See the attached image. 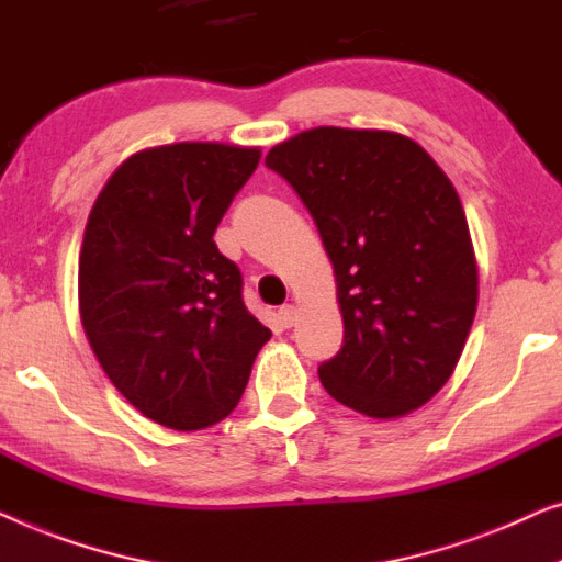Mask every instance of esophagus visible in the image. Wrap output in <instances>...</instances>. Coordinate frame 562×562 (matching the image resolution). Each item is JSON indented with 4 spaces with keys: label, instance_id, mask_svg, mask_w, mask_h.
Listing matches in <instances>:
<instances>
[{
    "label": "esophagus",
    "instance_id": "esophagus-1",
    "mask_svg": "<svg viewBox=\"0 0 562 562\" xmlns=\"http://www.w3.org/2000/svg\"><path fill=\"white\" fill-rule=\"evenodd\" d=\"M278 318H280V326L290 328L292 323L297 321V307L295 305H282L280 313H278Z\"/></svg>",
    "mask_w": 562,
    "mask_h": 562
}]
</instances>
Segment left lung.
I'll list each match as a JSON object with an SVG mask.
<instances>
[{
	"mask_svg": "<svg viewBox=\"0 0 562 562\" xmlns=\"http://www.w3.org/2000/svg\"><path fill=\"white\" fill-rule=\"evenodd\" d=\"M295 188L334 265L344 346L330 397L376 420L413 413L453 374L479 303L461 199L400 132L315 126L265 157Z\"/></svg>",
	"mask_w": 562,
	"mask_h": 562,
	"instance_id": "1",
	"label": "left lung"
}]
</instances>
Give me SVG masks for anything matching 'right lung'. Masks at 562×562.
<instances>
[{
    "mask_svg": "<svg viewBox=\"0 0 562 562\" xmlns=\"http://www.w3.org/2000/svg\"><path fill=\"white\" fill-rule=\"evenodd\" d=\"M262 149L176 142L112 172L78 257V311L106 376L142 415L203 430L241 400L270 328L247 311L241 274L213 232Z\"/></svg>",
    "mask_w": 562,
    "mask_h": 562,
    "instance_id": "1",
    "label": "right lung"
}]
</instances>
